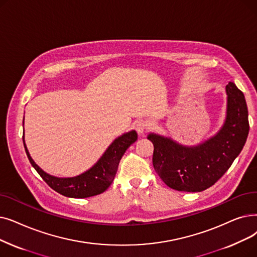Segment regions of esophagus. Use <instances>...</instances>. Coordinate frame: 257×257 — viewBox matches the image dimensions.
<instances>
[{
    "label": "esophagus",
    "mask_w": 257,
    "mask_h": 257,
    "mask_svg": "<svg viewBox=\"0 0 257 257\" xmlns=\"http://www.w3.org/2000/svg\"><path fill=\"white\" fill-rule=\"evenodd\" d=\"M136 129H137L139 135H144V133L146 132V130L148 129V122L144 119L138 120L136 124Z\"/></svg>",
    "instance_id": "1"
}]
</instances>
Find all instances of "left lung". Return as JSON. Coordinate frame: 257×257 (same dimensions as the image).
I'll use <instances>...</instances> for the list:
<instances>
[{
    "instance_id": "8db88e82",
    "label": "left lung",
    "mask_w": 257,
    "mask_h": 257,
    "mask_svg": "<svg viewBox=\"0 0 257 257\" xmlns=\"http://www.w3.org/2000/svg\"><path fill=\"white\" fill-rule=\"evenodd\" d=\"M225 121L213 137L194 146L149 133L153 167L163 182L174 190L200 192L214 185L230 168L246 144L249 133L248 108L243 93L230 82L226 86Z\"/></svg>"
}]
</instances>
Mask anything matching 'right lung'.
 <instances>
[{"label":"right lung","instance_id":"add662e5","mask_svg":"<svg viewBox=\"0 0 257 257\" xmlns=\"http://www.w3.org/2000/svg\"><path fill=\"white\" fill-rule=\"evenodd\" d=\"M137 140L138 133L136 130L126 132L109 145L103 155L90 169L72 177H58L44 171L32 160L23 135L25 151L33 168L54 191L73 198L90 197L106 191L114 180L121 156Z\"/></svg>","mask_w":257,"mask_h":257}]
</instances>
